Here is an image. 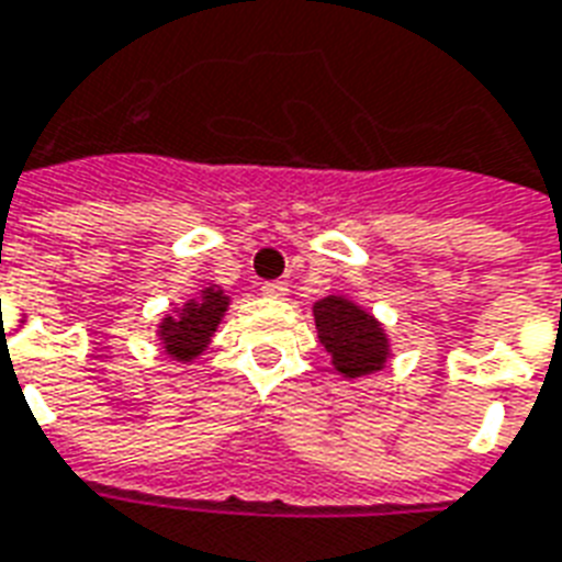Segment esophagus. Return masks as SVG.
Instances as JSON below:
<instances>
[{
    "label": "esophagus",
    "instance_id": "1",
    "mask_svg": "<svg viewBox=\"0 0 562 562\" xmlns=\"http://www.w3.org/2000/svg\"><path fill=\"white\" fill-rule=\"evenodd\" d=\"M262 294L265 297L271 300H285V294H289V285L280 280H271V282H262Z\"/></svg>",
    "mask_w": 562,
    "mask_h": 562
}]
</instances>
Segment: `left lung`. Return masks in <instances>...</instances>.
<instances>
[{
    "label": "left lung",
    "mask_w": 562,
    "mask_h": 562,
    "mask_svg": "<svg viewBox=\"0 0 562 562\" xmlns=\"http://www.w3.org/2000/svg\"><path fill=\"white\" fill-rule=\"evenodd\" d=\"M321 345L327 348L329 366L345 380H362L389 366L392 338L380 321L345 294H327L312 306Z\"/></svg>",
    "instance_id": "8db88e82"
}]
</instances>
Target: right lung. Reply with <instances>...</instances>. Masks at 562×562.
<instances>
[{
  "instance_id": "add662e5",
  "label": "right lung",
  "mask_w": 562,
  "mask_h": 562,
  "mask_svg": "<svg viewBox=\"0 0 562 562\" xmlns=\"http://www.w3.org/2000/svg\"><path fill=\"white\" fill-rule=\"evenodd\" d=\"M226 310H229V297L214 282L203 285L182 306L170 310V315L158 321L156 329L165 357L182 362V366L203 357V350L212 345V336L217 333V324L224 321Z\"/></svg>"
}]
</instances>
